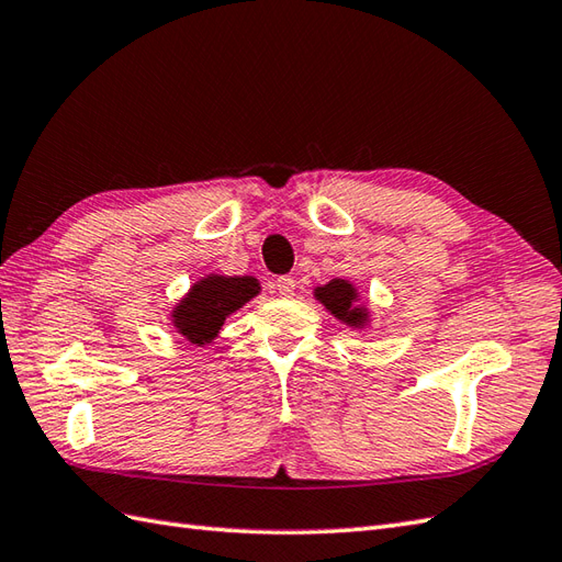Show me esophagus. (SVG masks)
<instances>
[{"label": "esophagus", "instance_id": "obj_1", "mask_svg": "<svg viewBox=\"0 0 562 562\" xmlns=\"http://www.w3.org/2000/svg\"><path fill=\"white\" fill-rule=\"evenodd\" d=\"M276 290H278V294H280V296L290 299V296H294V292H296V280H294L292 276L278 278V282H276Z\"/></svg>", "mask_w": 562, "mask_h": 562}]
</instances>
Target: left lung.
Segmentation results:
<instances>
[{
  "label": "left lung",
  "mask_w": 562,
  "mask_h": 562,
  "mask_svg": "<svg viewBox=\"0 0 562 562\" xmlns=\"http://www.w3.org/2000/svg\"><path fill=\"white\" fill-rule=\"evenodd\" d=\"M313 296L318 304H323L329 313L335 315L339 323H344L351 329H368L372 323V313L368 304L361 301V294H358V286L351 280H341L335 278L327 284H321L313 290Z\"/></svg>",
  "instance_id": "left-lung-1"
}]
</instances>
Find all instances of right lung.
<instances>
[{"label":"right lung","instance_id":"add662e5","mask_svg":"<svg viewBox=\"0 0 562 562\" xmlns=\"http://www.w3.org/2000/svg\"><path fill=\"white\" fill-rule=\"evenodd\" d=\"M258 294H261V282L251 276L209 272V276L199 278L172 306V329L192 347H206L221 335L229 315L247 306Z\"/></svg>","mask_w":562,"mask_h":562}]
</instances>
